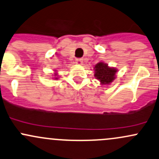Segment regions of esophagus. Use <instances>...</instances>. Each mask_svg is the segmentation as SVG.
Listing matches in <instances>:
<instances>
[{"label": "esophagus", "instance_id": "1", "mask_svg": "<svg viewBox=\"0 0 159 159\" xmlns=\"http://www.w3.org/2000/svg\"><path fill=\"white\" fill-rule=\"evenodd\" d=\"M75 62H76V64L78 65V66H81V65H82V63H83V58H76V60H75Z\"/></svg>", "mask_w": 159, "mask_h": 159}]
</instances>
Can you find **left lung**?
Wrapping results in <instances>:
<instances>
[{
    "label": "left lung",
    "mask_w": 159,
    "mask_h": 159,
    "mask_svg": "<svg viewBox=\"0 0 159 159\" xmlns=\"http://www.w3.org/2000/svg\"><path fill=\"white\" fill-rule=\"evenodd\" d=\"M116 68H110L107 64L101 61L94 66V77L103 85L110 84L113 82L116 78Z\"/></svg>",
    "instance_id": "obj_1"
}]
</instances>
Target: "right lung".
<instances>
[{"label":"right lung","mask_w":159,"mask_h":159,"mask_svg":"<svg viewBox=\"0 0 159 159\" xmlns=\"http://www.w3.org/2000/svg\"><path fill=\"white\" fill-rule=\"evenodd\" d=\"M54 75H55V76H56V75H57V74H55ZM54 78H55V79H58V78H56V77H55Z\"/></svg>","instance_id":"obj_1"}]
</instances>
